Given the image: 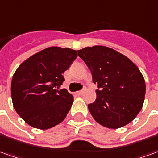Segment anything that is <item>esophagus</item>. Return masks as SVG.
Returning a JSON list of instances; mask_svg holds the SVG:
<instances>
[{
  "label": "esophagus",
  "mask_w": 158,
  "mask_h": 158,
  "mask_svg": "<svg viewBox=\"0 0 158 158\" xmlns=\"http://www.w3.org/2000/svg\"><path fill=\"white\" fill-rule=\"evenodd\" d=\"M84 92H85L84 90H81V91H79V92H77V94H78V95H82V94L84 93Z\"/></svg>",
  "instance_id": "34e87169"
}]
</instances>
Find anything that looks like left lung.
<instances>
[{"mask_svg": "<svg viewBox=\"0 0 158 158\" xmlns=\"http://www.w3.org/2000/svg\"><path fill=\"white\" fill-rule=\"evenodd\" d=\"M98 85L96 100L88 105L93 118L117 129L131 122L142 109L145 82L138 66L122 53L102 46L78 51Z\"/></svg>", "mask_w": 158, "mask_h": 158, "instance_id": "obj_1", "label": "left lung"}]
</instances>
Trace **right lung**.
<instances>
[{"mask_svg": "<svg viewBox=\"0 0 158 158\" xmlns=\"http://www.w3.org/2000/svg\"><path fill=\"white\" fill-rule=\"evenodd\" d=\"M77 56L75 50L52 47L34 54L18 67L12 79V101L27 124L47 130L65 119L73 97L60 87L65 80L64 72Z\"/></svg>", "mask_w": 158, "mask_h": 158, "instance_id": "right-lung-1", "label": "right lung"}]
</instances>
